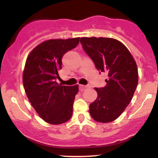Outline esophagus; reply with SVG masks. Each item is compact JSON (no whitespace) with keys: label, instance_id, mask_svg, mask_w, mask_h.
Listing matches in <instances>:
<instances>
[{"label":"esophagus","instance_id":"esophagus-1","mask_svg":"<svg viewBox=\"0 0 158 158\" xmlns=\"http://www.w3.org/2000/svg\"><path fill=\"white\" fill-rule=\"evenodd\" d=\"M90 88V85H79V90H80V91H84V90Z\"/></svg>","mask_w":158,"mask_h":158}]
</instances>
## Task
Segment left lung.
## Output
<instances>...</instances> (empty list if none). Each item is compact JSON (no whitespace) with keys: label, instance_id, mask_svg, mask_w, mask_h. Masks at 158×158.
I'll list each match as a JSON object with an SVG mask.
<instances>
[{"label":"left lung","instance_id":"8db88e82","mask_svg":"<svg viewBox=\"0 0 158 158\" xmlns=\"http://www.w3.org/2000/svg\"><path fill=\"white\" fill-rule=\"evenodd\" d=\"M80 42L99 71L108 73L104 88H95L98 97L90 103L94 120L109 123L118 118L131 102L138 83V71L131 54L123 43L109 38H81Z\"/></svg>","mask_w":158,"mask_h":158}]
</instances>
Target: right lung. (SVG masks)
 Returning <instances> with one entry per match:
<instances>
[{
    "instance_id": "1",
    "label": "right lung",
    "mask_w": 158,
    "mask_h": 158,
    "mask_svg": "<svg viewBox=\"0 0 158 158\" xmlns=\"http://www.w3.org/2000/svg\"><path fill=\"white\" fill-rule=\"evenodd\" d=\"M79 38L50 39L38 45L27 57L23 83L27 97L45 122L58 125L71 118L79 85L56 82L63 56L79 44Z\"/></svg>"
}]
</instances>
